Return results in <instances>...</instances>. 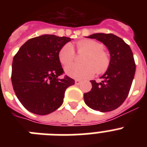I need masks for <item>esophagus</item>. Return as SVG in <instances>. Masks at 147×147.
Here are the masks:
<instances>
[{
	"instance_id": "1",
	"label": "esophagus",
	"mask_w": 147,
	"mask_h": 147,
	"mask_svg": "<svg viewBox=\"0 0 147 147\" xmlns=\"http://www.w3.org/2000/svg\"><path fill=\"white\" fill-rule=\"evenodd\" d=\"M75 84L77 85H80V84H81V81H80V80H75Z\"/></svg>"
}]
</instances>
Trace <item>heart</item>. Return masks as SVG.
I'll use <instances>...</instances> for the list:
<instances>
[{
	"mask_svg": "<svg viewBox=\"0 0 147 147\" xmlns=\"http://www.w3.org/2000/svg\"><path fill=\"white\" fill-rule=\"evenodd\" d=\"M78 53H85L82 59V65L70 64L75 57V51L69 43L65 44L59 51V62L65 67L67 75L76 80L90 78L96 72L103 74L108 69L110 63L109 54L104 49L102 43L93 40H82L76 44Z\"/></svg>",
	"mask_w": 147,
	"mask_h": 147,
	"instance_id": "heart-1",
	"label": "heart"
}]
</instances>
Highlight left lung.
<instances>
[{"instance_id": "8db88e82", "label": "left lung", "mask_w": 147, "mask_h": 147, "mask_svg": "<svg viewBox=\"0 0 147 147\" xmlns=\"http://www.w3.org/2000/svg\"><path fill=\"white\" fill-rule=\"evenodd\" d=\"M87 37L96 39L107 46L110 63L101 82L90 81L92 88L84 93V100L93 110L112 111L120 107L129 94L136 73L133 54L129 45L113 34L96 33Z\"/></svg>"}]
</instances>
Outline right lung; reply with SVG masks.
<instances>
[{
	"instance_id": "add662e5",
	"label": "right lung",
	"mask_w": 147,
	"mask_h": 147,
	"mask_svg": "<svg viewBox=\"0 0 147 147\" xmlns=\"http://www.w3.org/2000/svg\"><path fill=\"white\" fill-rule=\"evenodd\" d=\"M71 38L44 34L30 39L14 57L11 83L17 97L28 110L44 115L55 111L63 103L65 90L74 85L64 74L59 51Z\"/></svg>"
}]
</instances>
